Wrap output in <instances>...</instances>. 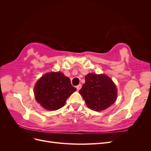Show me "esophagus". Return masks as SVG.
<instances>
[{
  "mask_svg": "<svg viewBox=\"0 0 151 151\" xmlns=\"http://www.w3.org/2000/svg\"><path fill=\"white\" fill-rule=\"evenodd\" d=\"M81 88H82V85H81V84H79L78 86H76V88H77V91H79Z\"/></svg>",
  "mask_w": 151,
  "mask_h": 151,
  "instance_id": "esophagus-1",
  "label": "esophagus"
}]
</instances>
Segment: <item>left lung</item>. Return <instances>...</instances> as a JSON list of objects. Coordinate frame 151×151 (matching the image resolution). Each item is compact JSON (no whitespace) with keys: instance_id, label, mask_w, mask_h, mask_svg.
Wrapping results in <instances>:
<instances>
[{"instance_id":"1","label":"left lung","mask_w":151,"mask_h":151,"mask_svg":"<svg viewBox=\"0 0 151 151\" xmlns=\"http://www.w3.org/2000/svg\"><path fill=\"white\" fill-rule=\"evenodd\" d=\"M85 81L79 93L90 109L102 111L115 102L117 89L108 76L89 73L86 76Z\"/></svg>"}]
</instances>
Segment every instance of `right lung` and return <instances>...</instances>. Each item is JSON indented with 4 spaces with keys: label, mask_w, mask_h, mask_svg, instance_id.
Segmentation results:
<instances>
[{
    "label": "right lung",
    "mask_w": 151,
    "mask_h": 151,
    "mask_svg": "<svg viewBox=\"0 0 151 151\" xmlns=\"http://www.w3.org/2000/svg\"><path fill=\"white\" fill-rule=\"evenodd\" d=\"M76 91L70 79L59 72L45 74L34 88L36 101L43 108L51 111L62 108L67 99Z\"/></svg>",
    "instance_id": "right-lung-1"
}]
</instances>
